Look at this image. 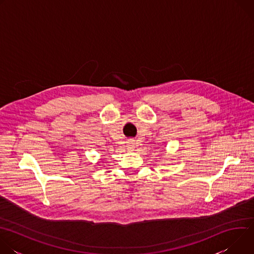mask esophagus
I'll list each match as a JSON object with an SVG mask.
<instances>
[{"label": "esophagus", "mask_w": 254, "mask_h": 254, "mask_svg": "<svg viewBox=\"0 0 254 254\" xmlns=\"http://www.w3.org/2000/svg\"><path fill=\"white\" fill-rule=\"evenodd\" d=\"M134 140H132V139H129V140H127V150H129V151H132L133 149H134Z\"/></svg>", "instance_id": "1"}]
</instances>
